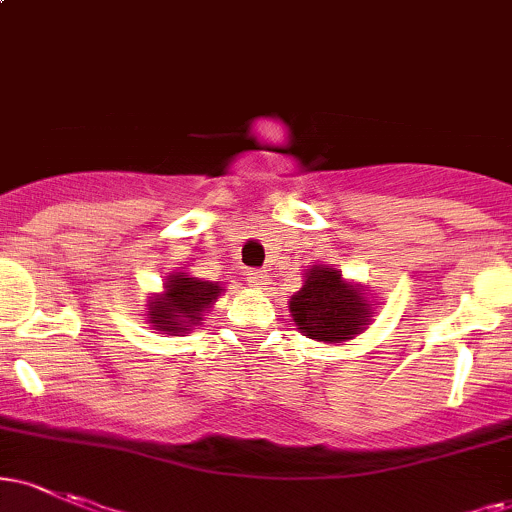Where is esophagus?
Returning a JSON list of instances; mask_svg holds the SVG:
<instances>
[{"instance_id": "34e87169", "label": "esophagus", "mask_w": 512, "mask_h": 512, "mask_svg": "<svg viewBox=\"0 0 512 512\" xmlns=\"http://www.w3.org/2000/svg\"><path fill=\"white\" fill-rule=\"evenodd\" d=\"M245 279H248V284L257 291H264V289H267V284H269V276L260 272V269H250V272L245 274Z\"/></svg>"}]
</instances>
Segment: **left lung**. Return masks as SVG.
I'll return each mask as SVG.
<instances>
[{
	"mask_svg": "<svg viewBox=\"0 0 512 512\" xmlns=\"http://www.w3.org/2000/svg\"><path fill=\"white\" fill-rule=\"evenodd\" d=\"M370 298L366 286L327 264H313L305 269L301 291L289 298V313L308 339L339 346L368 330L375 305Z\"/></svg>",
	"mask_w": 512,
	"mask_h": 512,
	"instance_id": "left-lung-1",
	"label": "left lung"
}]
</instances>
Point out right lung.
Segmentation results:
<instances>
[{
  "label": "right lung",
  "instance_id": "right-lung-1",
  "mask_svg": "<svg viewBox=\"0 0 512 512\" xmlns=\"http://www.w3.org/2000/svg\"><path fill=\"white\" fill-rule=\"evenodd\" d=\"M226 291L219 281H204L190 272H173L163 281L161 293H151L146 303V322L158 334L185 337L202 325L204 313L214 308Z\"/></svg>",
  "mask_w": 512,
  "mask_h": 512
}]
</instances>
